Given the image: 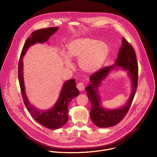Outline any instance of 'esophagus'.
<instances>
[{
	"instance_id": "1",
	"label": "esophagus",
	"mask_w": 157,
	"mask_h": 157,
	"mask_svg": "<svg viewBox=\"0 0 157 157\" xmlns=\"http://www.w3.org/2000/svg\"><path fill=\"white\" fill-rule=\"evenodd\" d=\"M85 85L84 83L82 82H79L78 84H77V88L79 89V90L80 91H82L84 90L85 89Z\"/></svg>"
}]
</instances>
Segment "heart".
<instances>
[{
	"instance_id": "1",
	"label": "heart",
	"mask_w": 157,
	"mask_h": 157,
	"mask_svg": "<svg viewBox=\"0 0 157 157\" xmlns=\"http://www.w3.org/2000/svg\"><path fill=\"white\" fill-rule=\"evenodd\" d=\"M109 53L107 44L96 39L79 38L70 40L66 45L64 61L70 66L69 59H79V68L84 73L93 74L99 71L105 63Z\"/></svg>"
}]
</instances>
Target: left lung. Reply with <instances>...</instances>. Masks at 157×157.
Here are the masks:
<instances>
[{
  "mask_svg": "<svg viewBox=\"0 0 157 157\" xmlns=\"http://www.w3.org/2000/svg\"><path fill=\"white\" fill-rule=\"evenodd\" d=\"M119 67L128 71L132 81L131 94L124 106L116 109H105L100 106L98 87L110 71ZM89 80L90 84L85 89L91 104L90 115L92 121L99 127L106 128L116 125L128 113L136 94L138 84V64L136 52L131 44L124 38H122V46L119 49L114 64L99 70L90 76Z\"/></svg>",
  "mask_w": 157,
  "mask_h": 157,
  "instance_id": "obj_1",
  "label": "left lung"
}]
</instances>
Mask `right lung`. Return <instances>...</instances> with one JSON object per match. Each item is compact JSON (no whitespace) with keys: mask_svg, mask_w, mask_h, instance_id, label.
I'll use <instances>...</instances> for the list:
<instances>
[{"mask_svg":"<svg viewBox=\"0 0 157 157\" xmlns=\"http://www.w3.org/2000/svg\"><path fill=\"white\" fill-rule=\"evenodd\" d=\"M58 27H50L40 29L33 32L27 39L18 63V80L21 89V93L24 104L32 117L40 124L46 128L55 130L63 126L68 121V105L71 100L79 95V90L76 87L75 79L66 81L61 89L59 98L53 107L46 110H40L32 105L26 95L24 81L23 57L30 46L37 43H43L48 40Z\"/></svg>","mask_w":157,"mask_h":157,"instance_id":"add662e5","label":"right lung"}]
</instances>
